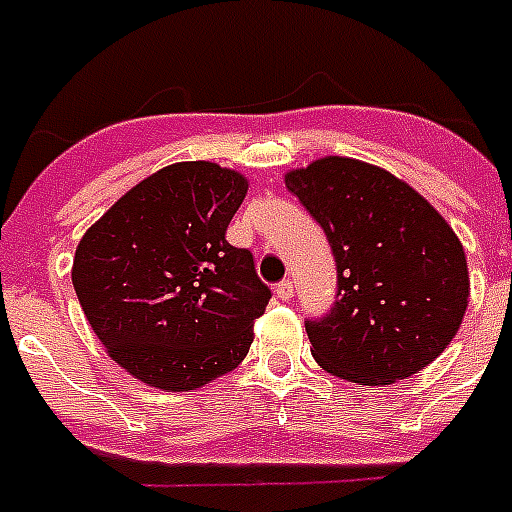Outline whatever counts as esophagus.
Masks as SVG:
<instances>
[{
    "mask_svg": "<svg viewBox=\"0 0 512 512\" xmlns=\"http://www.w3.org/2000/svg\"><path fill=\"white\" fill-rule=\"evenodd\" d=\"M276 297L284 299V302H289V299L294 297V284L286 278V281H281V284H276Z\"/></svg>",
    "mask_w": 512,
    "mask_h": 512,
    "instance_id": "obj_1",
    "label": "esophagus"
}]
</instances>
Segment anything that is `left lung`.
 Returning <instances> with one entry per match:
<instances>
[{
    "mask_svg": "<svg viewBox=\"0 0 512 512\" xmlns=\"http://www.w3.org/2000/svg\"><path fill=\"white\" fill-rule=\"evenodd\" d=\"M336 260V302L305 321L321 368L394 384L439 357L468 307V263L450 223L389 170L321 157L286 173Z\"/></svg>",
    "mask_w": 512,
    "mask_h": 512,
    "instance_id": "left-lung-1",
    "label": "left lung"
}]
</instances>
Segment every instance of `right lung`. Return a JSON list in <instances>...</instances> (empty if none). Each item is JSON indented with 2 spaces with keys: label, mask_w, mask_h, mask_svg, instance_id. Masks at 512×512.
I'll list each match as a JSON object with an SVG mask.
<instances>
[{
  "label": "right lung",
  "mask_w": 512,
  "mask_h": 512,
  "mask_svg": "<svg viewBox=\"0 0 512 512\" xmlns=\"http://www.w3.org/2000/svg\"><path fill=\"white\" fill-rule=\"evenodd\" d=\"M247 178L176 162L126 191L83 234L73 286L107 355L144 384L189 392L234 371L270 289L226 228Z\"/></svg>",
  "instance_id": "1"
}]
</instances>
